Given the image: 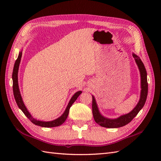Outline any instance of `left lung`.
I'll list each match as a JSON object with an SVG mask.
<instances>
[{"mask_svg": "<svg viewBox=\"0 0 161 161\" xmlns=\"http://www.w3.org/2000/svg\"><path fill=\"white\" fill-rule=\"evenodd\" d=\"M132 55L134 58L135 61L138 67L140 70V74H141V96H140V100L136 104L134 108L131 111H130L129 114L122 115L117 118L111 119L106 118L104 116L101 114L100 110L97 107V104L96 100H95V97L92 95L93 97V102H92V110H93V115L95 121L99 125L106 128H119L121 126L127 125L128 123L131 122L132 119L134 118L139 111L141 110L142 107H144L145 102L147 100L148 93V84H147V71L145 67L143 64L142 61L140 59L138 56L136 55V54L133 53Z\"/></svg>", "mask_w": 161, "mask_h": 161, "instance_id": "obj_1", "label": "left lung"}]
</instances>
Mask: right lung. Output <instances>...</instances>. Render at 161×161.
Instances as JSON below:
<instances>
[{
	"mask_svg": "<svg viewBox=\"0 0 161 161\" xmlns=\"http://www.w3.org/2000/svg\"><path fill=\"white\" fill-rule=\"evenodd\" d=\"M21 57H22V50L20 51V52H19L18 58H17V59L16 60L14 66V69H13V73H12L13 93H14V96L17 105H18L19 108L23 112V114L25 115L26 117L35 125L42 126V127H54V126H58L61 125L65 121H66V119H67V117L68 115V114H69V109L70 107L73 105V104L75 102V100H77V97L80 96V95L81 93V91H77L73 95V97H71L69 102H68L66 110H65V111L64 112V114L58 118L54 119V120H52V121H47V122L39 120V119L34 118L33 116L30 114V113L28 111V108H27L25 106V104H24V102L23 101L21 95H20V90H19V81H18V73H19V68L20 62V59H21Z\"/></svg>",
	"mask_w": 161,
	"mask_h": 161,
	"instance_id": "right-lung-1",
	"label": "right lung"
}]
</instances>
